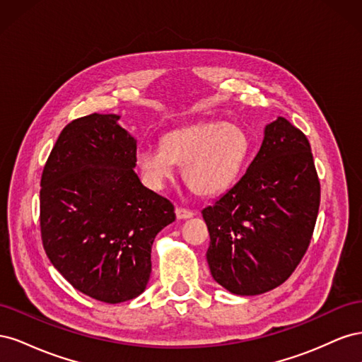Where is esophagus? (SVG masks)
Wrapping results in <instances>:
<instances>
[{
    "mask_svg": "<svg viewBox=\"0 0 362 362\" xmlns=\"http://www.w3.org/2000/svg\"><path fill=\"white\" fill-rule=\"evenodd\" d=\"M175 213H177L178 218H190L194 216L192 210H187V208H182V206H178L177 210H175Z\"/></svg>",
    "mask_w": 362,
    "mask_h": 362,
    "instance_id": "esophagus-1",
    "label": "esophagus"
}]
</instances>
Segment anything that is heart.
Segmentation results:
<instances>
[{
    "instance_id": "b5f03b06",
    "label": "heart",
    "mask_w": 362,
    "mask_h": 362,
    "mask_svg": "<svg viewBox=\"0 0 362 362\" xmlns=\"http://www.w3.org/2000/svg\"><path fill=\"white\" fill-rule=\"evenodd\" d=\"M249 151L250 139L242 127L210 120L169 131L161 145L139 148L136 163L152 189H161L173 177L177 163L196 194L214 196L234 182Z\"/></svg>"
}]
</instances>
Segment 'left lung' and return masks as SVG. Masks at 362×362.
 I'll return each instance as SVG.
<instances>
[{"mask_svg": "<svg viewBox=\"0 0 362 362\" xmlns=\"http://www.w3.org/2000/svg\"><path fill=\"white\" fill-rule=\"evenodd\" d=\"M319 205L310 141L278 117L266 127L243 177L202 210L214 281L238 296L261 294L286 282L310 246Z\"/></svg>", "mask_w": 362, "mask_h": 362, "instance_id": "8db88e82", "label": "left lung"}]
</instances>
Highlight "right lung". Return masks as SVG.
<instances>
[{
	"mask_svg": "<svg viewBox=\"0 0 362 362\" xmlns=\"http://www.w3.org/2000/svg\"><path fill=\"white\" fill-rule=\"evenodd\" d=\"M119 119L72 120L40 180L43 249L74 288L105 303L145 291L152 243L175 221L172 202L140 182L137 141Z\"/></svg>",
	"mask_w": 362,
	"mask_h": 362,
	"instance_id": "1",
	"label": "right lung"
}]
</instances>
